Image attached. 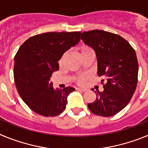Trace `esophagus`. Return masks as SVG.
<instances>
[{
	"label": "esophagus",
	"mask_w": 148,
	"mask_h": 148,
	"mask_svg": "<svg viewBox=\"0 0 148 148\" xmlns=\"http://www.w3.org/2000/svg\"><path fill=\"white\" fill-rule=\"evenodd\" d=\"M76 90H78V91H82V92H85L86 89H84V88H76Z\"/></svg>",
	"instance_id": "obj_1"
}]
</instances>
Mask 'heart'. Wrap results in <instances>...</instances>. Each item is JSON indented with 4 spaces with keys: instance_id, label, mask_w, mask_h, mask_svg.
Returning a JSON list of instances; mask_svg holds the SVG:
<instances>
[{
    "instance_id": "obj_1",
    "label": "heart",
    "mask_w": 148,
    "mask_h": 148,
    "mask_svg": "<svg viewBox=\"0 0 148 148\" xmlns=\"http://www.w3.org/2000/svg\"><path fill=\"white\" fill-rule=\"evenodd\" d=\"M90 50H91V49H89L88 47H82L81 48V53H85V52H87V51H90ZM61 61H62V59H61V61H60V64L61 63ZM85 79H86V76L85 75H78V76L75 78L76 82H78V84H81L84 82Z\"/></svg>"
}]
</instances>
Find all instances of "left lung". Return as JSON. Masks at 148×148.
<instances>
[{"mask_svg":"<svg viewBox=\"0 0 148 148\" xmlns=\"http://www.w3.org/2000/svg\"><path fill=\"white\" fill-rule=\"evenodd\" d=\"M82 40L94 49L99 76L104 90L96 93L95 101L87 104L98 116H114L127 105L136 88L138 64L136 52L120 35L94 29L82 33ZM96 92V91H95Z\"/></svg>","mask_w":148,"mask_h":148,"instance_id":"obj_1","label":"left lung"}]
</instances>
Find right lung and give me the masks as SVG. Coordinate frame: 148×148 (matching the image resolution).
I'll list each match as a JSON object with an SVG mask.
<instances>
[{
	"instance_id": "add662e5",
	"label": "right lung",
	"mask_w": 148,
	"mask_h": 148,
	"mask_svg": "<svg viewBox=\"0 0 148 148\" xmlns=\"http://www.w3.org/2000/svg\"><path fill=\"white\" fill-rule=\"evenodd\" d=\"M81 32H46L27 39L15 56L14 79L18 93L30 109L44 116H56L66 108L75 88L53 89L52 73L59 69L63 54L81 40Z\"/></svg>"
}]
</instances>
